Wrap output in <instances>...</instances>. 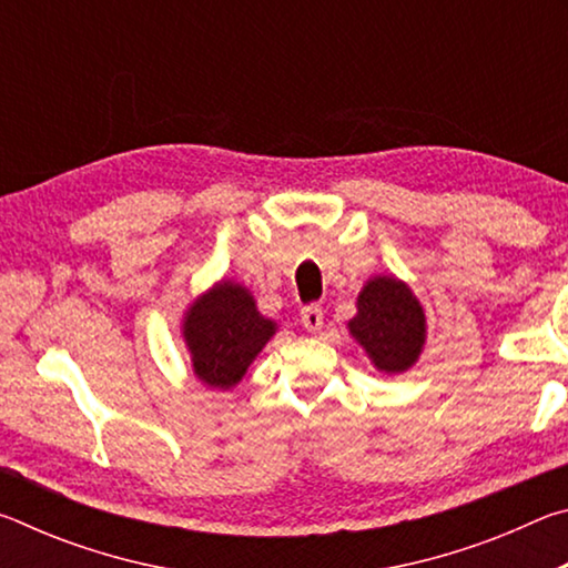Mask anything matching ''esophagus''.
Returning <instances> with one entry per match:
<instances>
[{"label": "esophagus", "mask_w": 568, "mask_h": 568, "mask_svg": "<svg viewBox=\"0 0 568 568\" xmlns=\"http://www.w3.org/2000/svg\"><path fill=\"white\" fill-rule=\"evenodd\" d=\"M301 321H303V328L307 333H321L323 328V307L321 305H305L301 311Z\"/></svg>", "instance_id": "esophagus-1"}]
</instances>
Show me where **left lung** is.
Masks as SVG:
<instances>
[{
	"mask_svg": "<svg viewBox=\"0 0 568 568\" xmlns=\"http://www.w3.org/2000/svg\"><path fill=\"white\" fill-rule=\"evenodd\" d=\"M376 368L400 373L418 361L426 343V315L396 277H373L358 295V315L348 323Z\"/></svg>",
	"mask_w": 568,
	"mask_h": 568,
	"instance_id": "obj_1",
	"label": "left lung"
}]
</instances>
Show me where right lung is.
<instances>
[{"label": "right lung", "instance_id": "obj_1", "mask_svg": "<svg viewBox=\"0 0 568 568\" xmlns=\"http://www.w3.org/2000/svg\"><path fill=\"white\" fill-rule=\"evenodd\" d=\"M182 333L195 376L210 388L227 390L273 338L275 323L257 313L247 287L220 283L192 303Z\"/></svg>", "mask_w": 568, "mask_h": 568}]
</instances>
